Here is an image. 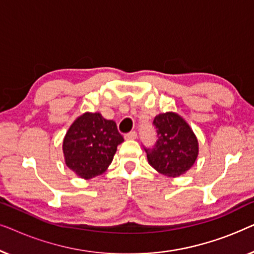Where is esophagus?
Listing matches in <instances>:
<instances>
[{
	"instance_id": "esophagus-1",
	"label": "esophagus",
	"mask_w": 254,
	"mask_h": 254,
	"mask_svg": "<svg viewBox=\"0 0 254 254\" xmlns=\"http://www.w3.org/2000/svg\"><path fill=\"white\" fill-rule=\"evenodd\" d=\"M136 137H137L136 131H130V133H127L125 135V138H126V140H135Z\"/></svg>"
}]
</instances>
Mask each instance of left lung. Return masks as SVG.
Segmentation results:
<instances>
[{"mask_svg": "<svg viewBox=\"0 0 254 254\" xmlns=\"http://www.w3.org/2000/svg\"><path fill=\"white\" fill-rule=\"evenodd\" d=\"M157 141L154 148H145L149 164L162 175L179 177L196 161L199 143L189 124L177 113L166 112L155 117Z\"/></svg>", "mask_w": 254, "mask_h": 254, "instance_id": "obj_1", "label": "left lung"}]
</instances>
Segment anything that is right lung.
I'll use <instances>...</instances> for the list:
<instances>
[{"label":"right lung","mask_w":254,"mask_h":254,"mask_svg":"<svg viewBox=\"0 0 254 254\" xmlns=\"http://www.w3.org/2000/svg\"><path fill=\"white\" fill-rule=\"evenodd\" d=\"M123 142L113 120L86 112L72 123L64 138V162L78 177L91 179L106 171Z\"/></svg>","instance_id":"add662e5"}]
</instances>
